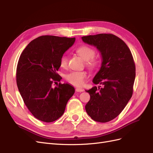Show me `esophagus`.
Here are the masks:
<instances>
[{"label":"esophagus","mask_w":153,"mask_h":153,"mask_svg":"<svg viewBox=\"0 0 153 153\" xmlns=\"http://www.w3.org/2000/svg\"><path fill=\"white\" fill-rule=\"evenodd\" d=\"M75 91H76V92H80L84 91V90H83L82 89H81V88H76Z\"/></svg>","instance_id":"34e87169"}]
</instances>
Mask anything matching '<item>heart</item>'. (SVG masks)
Listing matches in <instances>:
<instances>
[{
  "instance_id": "1",
  "label": "heart",
  "mask_w": 153,
  "mask_h": 153,
  "mask_svg": "<svg viewBox=\"0 0 153 153\" xmlns=\"http://www.w3.org/2000/svg\"><path fill=\"white\" fill-rule=\"evenodd\" d=\"M76 52L86 61V65L89 69H94L100 64L99 59L95 56L96 50L89 46L82 45L76 49ZM68 64V57L65 54L62 55L60 59V66H66ZM87 77V74L82 71H73L65 76V79L69 84L79 87L84 84Z\"/></svg>"
}]
</instances>
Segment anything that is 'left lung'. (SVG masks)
Returning a JSON list of instances; mask_svg holds the SVG:
<instances>
[{"mask_svg": "<svg viewBox=\"0 0 153 153\" xmlns=\"http://www.w3.org/2000/svg\"><path fill=\"white\" fill-rule=\"evenodd\" d=\"M82 39L98 48L103 58L100 70L92 80L103 87L86 91L91 99L85 110L96 122H109L121 114L132 96L135 78L133 55L126 44L112 34L89 35Z\"/></svg>", "mask_w": 153, "mask_h": 153, "instance_id": "left-lung-1", "label": "left lung"}]
</instances>
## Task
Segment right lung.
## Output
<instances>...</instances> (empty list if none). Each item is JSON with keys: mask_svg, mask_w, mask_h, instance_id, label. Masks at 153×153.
Masks as SVG:
<instances>
[{"mask_svg": "<svg viewBox=\"0 0 153 153\" xmlns=\"http://www.w3.org/2000/svg\"><path fill=\"white\" fill-rule=\"evenodd\" d=\"M75 38L41 36L28 44L18 60L16 84L27 108L39 121L52 123L61 117L75 89L60 82V59Z\"/></svg>", "mask_w": 153, "mask_h": 153, "instance_id": "obj_1", "label": "right lung"}]
</instances>
